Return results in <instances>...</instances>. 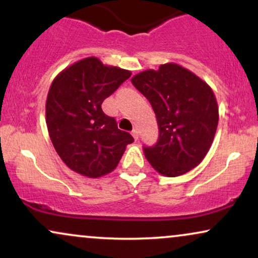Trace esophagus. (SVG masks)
I'll list each match as a JSON object with an SVG mask.
<instances>
[{"instance_id":"34e87169","label":"esophagus","mask_w":258,"mask_h":258,"mask_svg":"<svg viewBox=\"0 0 258 258\" xmlns=\"http://www.w3.org/2000/svg\"><path fill=\"white\" fill-rule=\"evenodd\" d=\"M132 136H133V138H135L136 141H137V139H138V131H137V128H133L132 130Z\"/></svg>"}]
</instances>
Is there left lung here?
Wrapping results in <instances>:
<instances>
[{"label": "left lung", "mask_w": 258, "mask_h": 258, "mask_svg": "<svg viewBox=\"0 0 258 258\" xmlns=\"http://www.w3.org/2000/svg\"><path fill=\"white\" fill-rule=\"evenodd\" d=\"M131 82L149 100L158 120V143L144 147L154 170L177 177L197 167L211 148L220 117L212 88L176 63L138 73Z\"/></svg>", "instance_id": "obj_1"}]
</instances>
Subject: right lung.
Returning a JSON list of instances; mask_svg holds the SVG:
<instances>
[{
	"label": "right lung",
	"instance_id": "right-lung-1",
	"mask_svg": "<svg viewBox=\"0 0 258 258\" xmlns=\"http://www.w3.org/2000/svg\"><path fill=\"white\" fill-rule=\"evenodd\" d=\"M132 73L84 58L55 76L46 100V123L53 147L70 170L99 178L112 172L133 137L117 128L102 103Z\"/></svg>",
	"mask_w": 258,
	"mask_h": 258
}]
</instances>
